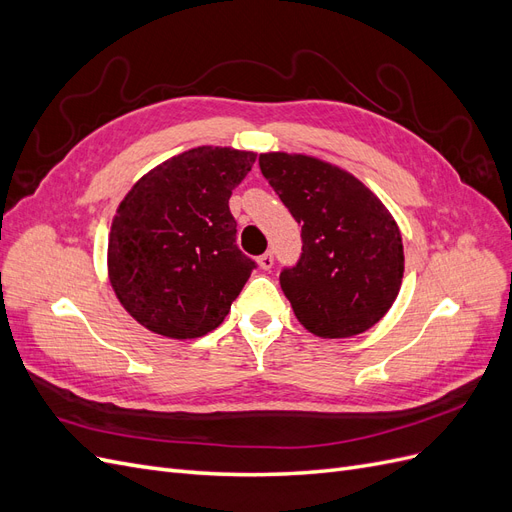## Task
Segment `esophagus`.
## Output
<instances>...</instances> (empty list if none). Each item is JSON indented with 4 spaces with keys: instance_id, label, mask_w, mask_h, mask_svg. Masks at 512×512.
<instances>
[{
    "instance_id": "esophagus-1",
    "label": "esophagus",
    "mask_w": 512,
    "mask_h": 512,
    "mask_svg": "<svg viewBox=\"0 0 512 512\" xmlns=\"http://www.w3.org/2000/svg\"><path fill=\"white\" fill-rule=\"evenodd\" d=\"M273 254L271 252H267V254H262V256H258V267L262 269V271H271L273 269Z\"/></svg>"
}]
</instances>
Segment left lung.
<instances>
[{
  "instance_id": "left-lung-1",
  "label": "left lung",
  "mask_w": 512,
  "mask_h": 512,
  "mask_svg": "<svg viewBox=\"0 0 512 512\" xmlns=\"http://www.w3.org/2000/svg\"><path fill=\"white\" fill-rule=\"evenodd\" d=\"M258 164L301 224V260L280 275L294 316L322 339L374 327L404 280V243L391 211L363 181L320 158L269 151Z\"/></svg>"
}]
</instances>
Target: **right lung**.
<instances>
[{"label": "right lung", "mask_w": 512, "mask_h": 512, "mask_svg": "<svg viewBox=\"0 0 512 512\" xmlns=\"http://www.w3.org/2000/svg\"><path fill=\"white\" fill-rule=\"evenodd\" d=\"M254 151L203 145L151 168L123 196L108 232V282L145 329L196 339L218 329L250 280L235 245L232 190Z\"/></svg>", "instance_id": "obj_1"}]
</instances>
